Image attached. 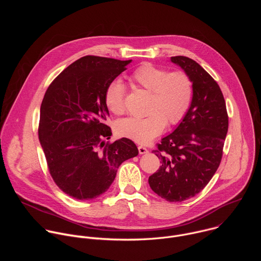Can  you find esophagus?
Segmentation results:
<instances>
[{
    "label": "esophagus",
    "mask_w": 261,
    "mask_h": 261,
    "mask_svg": "<svg viewBox=\"0 0 261 261\" xmlns=\"http://www.w3.org/2000/svg\"><path fill=\"white\" fill-rule=\"evenodd\" d=\"M138 152H139V154H140V155H142V154H146V153H148V150H147V148H146L145 146H143V145H139V146H138Z\"/></svg>",
    "instance_id": "esophagus-1"
}]
</instances>
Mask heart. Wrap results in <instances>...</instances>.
Masks as SVG:
<instances>
[{
	"label": "heart",
	"mask_w": 261,
	"mask_h": 261,
	"mask_svg": "<svg viewBox=\"0 0 261 261\" xmlns=\"http://www.w3.org/2000/svg\"><path fill=\"white\" fill-rule=\"evenodd\" d=\"M136 87L150 93L147 115L118 121L116 132L138 143H147L162 133L166 124H178L188 113L193 99V82L184 71L168 72L151 63L137 67L130 76ZM104 103L109 111L122 115L125 111V86L116 80L105 89Z\"/></svg>",
	"instance_id": "b5f03b06"
}]
</instances>
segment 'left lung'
<instances>
[{
  "label": "left lung",
  "mask_w": 261,
  "mask_h": 261,
  "mask_svg": "<svg viewBox=\"0 0 261 261\" xmlns=\"http://www.w3.org/2000/svg\"><path fill=\"white\" fill-rule=\"evenodd\" d=\"M193 82L191 106L177 128L164 137L154 153L160 168L148 177L152 190L169 202L194 197L217 171L228 131L226 103L219 85L194 60L176 56Z\"/></svg>",
  "instance_id": "8db88e82"
}]
</instances>
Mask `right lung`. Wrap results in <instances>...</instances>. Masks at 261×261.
Instances as JSON below:
<instances>
[{
    "instance_id": "add662e5",
    "label": "right lung",
    "mask_w": 261,
    "mask_h": 261,
    "mask_svg": "<svg viewBox=\"0 0 261 261\" xmlns=\"http://www.w3.org/2000/svg\"><path fill=\"white\" fill-rule=\"evenodd\" d=\"M130 62L83 57L63 70L45 92L39 140L54 181L73 198H97L113 184L119 166L138 155L128 138L105 141L111 135L105 124L109 116L105 89Z\"/></svg>"
}]
</instances>
